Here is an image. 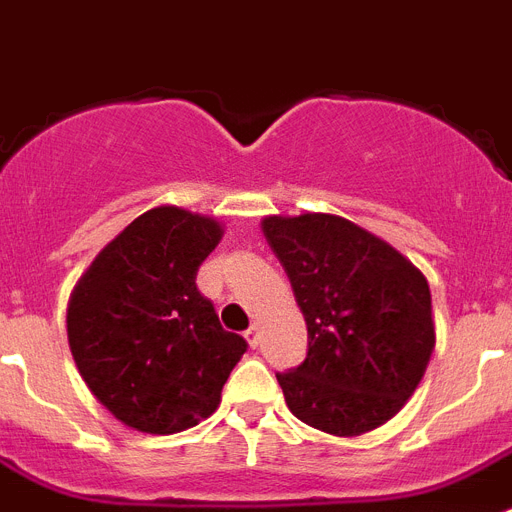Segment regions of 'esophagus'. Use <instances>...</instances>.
<instances>
[{
    "label": "esophagus",
    "mask_w": 512,
    "mask_h": 512,
    "mask_svg": "<svg viewBox=\"0 0 512 512\" xmlns=\"http://www.w3.org/2000/svg\"><path fill=\"white\" fill-rule=\"evenodd\" d=\"M244 338H247V343L255 349L257 343H260V330H257V325H252V328L244 330Z\"/></svg>",
    "instance_id": "34e87169"
}]
</instances>
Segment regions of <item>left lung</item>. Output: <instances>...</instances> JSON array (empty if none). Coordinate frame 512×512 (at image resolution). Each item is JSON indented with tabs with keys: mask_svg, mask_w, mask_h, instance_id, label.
Instances as JSON below:
<instances>
[{
	"mask_svg": "<svg viewBox=\"0 0 512 512\" xmlns=\"http://www.w3.org/2000/svg\"><path fill=\"white\" fill-rule=\"evenodd\" d=\"M307 322V359L278 385L296 419L336 437L403 409L435 351L424 273L380 236L330 213L263 218Z\"/></svg>",
	"mask_w": 512,
	"mask_h": 512,
	"instance_id": "obj_1",
	"label": "left lung"
}]
</instances>
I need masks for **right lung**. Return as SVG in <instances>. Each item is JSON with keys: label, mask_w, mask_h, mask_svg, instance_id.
I'll use <instances>...</instances> for the list:
<instances>
[{"label": "right lung", "mask_w": 512, "mask_h": 512, "mask_svg": "<svg viewBox=\"0 0 512 512\" xmlns=\"http://www.w3.org/2000/svg\"><path fill=\"white\" fill-rule=\"evenodd\" d=\"M221 236L216 218L161 205L111 239L72 291L77 372L137 432L174 435L208 419L247 351L195 283Z\"/></svg>", "instance_id": "right-lung-1"}]
</instances>
